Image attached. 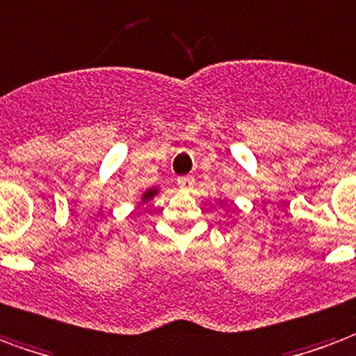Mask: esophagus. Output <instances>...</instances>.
Segmentation results:
<instances>
[{"mask_svg": "<svg viewBox=\"0 0 356 356\" xmlns=\"http://www.w3.org/2000/svg\"><path fill=\"white\" fill-rule=\"evenodd\" d=\"M193 186H195L193 176H181V178H178V188L180 189H191Z\"/></svg>", "mask_w": 356, "mask_h": 356, "instance_id": "esophagus-1", "label": "esophagus"}]
</instances>
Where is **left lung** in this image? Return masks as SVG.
Wrapping results in <instances>:
<instances>
[{
  "instance_id": "8db88e82",
  "label": "left lung",
  "mask_w": 356,
  "mask_h": 356,
  "mask_svg": "<svg viewBox=\"0 0 356 356\" xmlns=\"http://www.w3.org/2000/svg\"><path fill=\"white\" fill-rule=\"evenodd\" d=\"M218 201H220V204H222V203H224V201H222V199H218Z\"/></svg>"
}]
</instances>
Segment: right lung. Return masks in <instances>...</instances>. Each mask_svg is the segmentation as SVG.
<instances>
[{"label": "right lung", "instance_id": "right-lung-1", "mask_svg": "<svg viewBox=\"0 0 356 356\" xmlns=\"http://www.w3.org/2000/svg\"><path fill=\"white\" fill-rule=\"evenodd\" d=\"M155 195H159V188H147L146 191H142V193H140V203L138 204L149 203V201H152Z\"/></svg>", "mask_w": 356, "mask_h": 356}]
</instances>
